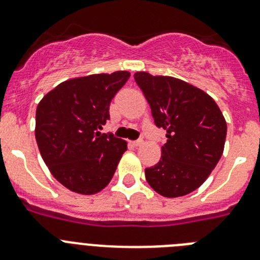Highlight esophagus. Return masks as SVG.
I'll return each instance as SVG.
<instances>
[{
	"label": "esophagus",
	"instance_id": "obj_1",
	"mask_svg": "<svg viewBox=\"0 0 260 260\" xmlns=\"http://www.w3.org/2000/svg\"><path fill=\"white\" fill-rule=\"evenodd\" d=\"M132 144H133V146H134V147L142 146V144H143V139H142V138H139V139H137V140H133Z\"/></svg>",
	"mask_w": 260,
	"mask_h": 260
}]
</instances>
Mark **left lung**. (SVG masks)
<instances>
[{"label": "left lung", "instance_id": "8db88e82", "mask_svg": "<svg viewBox=\"0 0 260 260\" xmlns=\"http://www.w3.org/2000/svg\"><path fill=\"white\" fill-rule=\"evenodd\" d=\"M154 125L166 130L161 159L146 169V179L157 193L179 197L206 180L224 149L227 123L214 99L174 77L137 72Z\"/></svg>", "mask_w": 260, "mask_h": 260}]
</instances>
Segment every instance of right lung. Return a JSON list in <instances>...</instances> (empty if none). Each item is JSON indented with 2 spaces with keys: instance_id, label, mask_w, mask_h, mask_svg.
<instances>
[{
  "instance_id": "add662e5",
  "label": "right lung",
  "mask_w": 260,
  "mask_h": 260,
  "mask_svg": "<svg viewBox=\"0 0 260 260\" xmlns=\"http://www.w3.org/2000/svg\"><path fill=\"white\" fill-rule=\"evenodd\" d=\"M128 77V72H114L73 78L38 104V149L52 175L68 189L94 194L111 182L127 144L99 130L109 120L112 99Z\"/></svg>"
}]
</instances>
